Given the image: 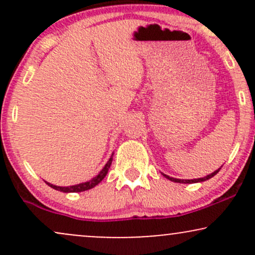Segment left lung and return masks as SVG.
I'll return each instance as SVG.
<instances>
[{"label": "left lung", "mask_w": 255, "mask_h": 255, "mask_svg": "<svg viewBox=\"0 0 255 255\" xmlns=\"http://www.w3.org/2000/svg\"><path fill=\"white\" fill-rule=\"evenodd\" d=\"M221 169V168H219ZM219 169L218 170H216V171H213L212 174H210V175H207V176H205V177H201V178H195V180H178V178H174V177H170V176H168V175H164V176L168 178V180H170V181H172V182H178V183H195V182H203V181H206V180H209V178H211V177H213L215 176L216 174H217V172L219 171Z\"/></svg>", "instance_id": "left-lung-1"}]
</instances>
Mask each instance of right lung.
<instances>
[{"label": "right lung", "instance_id": "add662e5", "mask_svg": "<svg viewBox=\"0 0 255 255\" xmlns=\"http://www.w3.org/2000/svg\"><path fill=\"white\" fill-rule=\"evenodd\" d=\"M113 156L114 153L111 154L110 159L108 160V163L105 164V166L103 169H102L101 172L97 175L96 177H93L92 180L87 181V182H84V183H80V184H75V186H71V187H58V186H55V184H50L49 182H46L49 184V186L51 187V188L56 189V191H60V192H64V193H74V192H84V191H87V189H91L93 188L95 186H97V184L101 182L103 178L107 176L108 174V170H109L110 165H111V162H113Z\"/></svg>", "mask_w": 255, "mask_h": 255}]
</instances>
